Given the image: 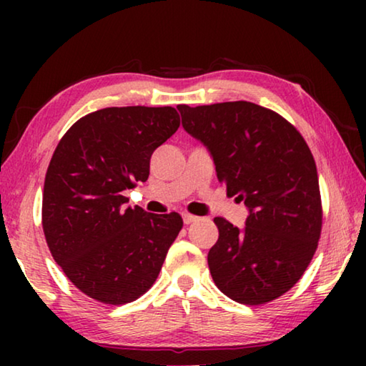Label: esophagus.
<instances>
[{"mask_svg":"<svg viewBox=\"0 0 366 366\" xmlns=\"http://www.w3.org/2000/svg\"><path fill=\"white\" fill-rule=\"evenodd\" d=\"M182 218H184V222L185 224H192V222H195L198 218L197 216H194V214H189V213H184L182 214Z\"/></svg>","mask_w":366,"mask_h":366,"instance_id":"obj_1","label":"esophagus"}]
</instances>
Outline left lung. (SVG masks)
Segmentation results:
<instances>
[{
	"label": "left lung",
	"mask_w": 366,
	"mask_h": 366,
	"mask_svg": "<svg viewBox=\"0 0 366 366\" xmlns=\"http://www.w3.org/2000/svg\"><path fill=\"white\" fill-rule=\"evenodd\" d=\"M177 109L185 131L212 153L227 195L249 208L244 229L214 218L219 237L208 253L214 284L244 305L277 299L308 268L323 224L307 142L281 114L250 102Z\"/></svg>",
	"instance_id": "8db88e82"
}]
</instances>
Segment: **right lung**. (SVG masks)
I'll return each mask as SVG.
<instances>
[{
  "label": "right lung",
  "instance_id": "add662e5",
  "mask_svg": "<svg viewBox=\"0 0 366 366\" xmlns=\"http://www.w3.org/2000/svg\"><path fill=\"white\" fill-rule=\"evenodd\" d=\"M171 107L104 108L80 117L54 150L43 187L48 249L80 292L124 305L153 286L182 229L179 213L126 208L150 158L177 131Z\"/></svg>",
  "mask_w": 366,
  "mask_h": 366
}]
</instances>
